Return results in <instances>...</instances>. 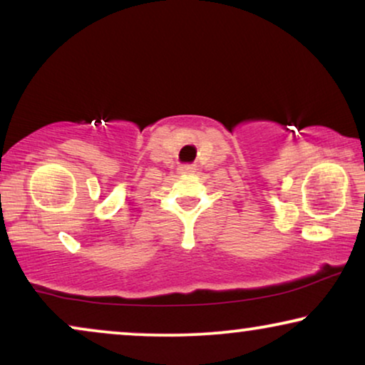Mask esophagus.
Wrapping results in <instances>:
<instances>
[{"label":"esophagus","mask_w":365,"mask_h":365,"mask_svg":"<svg viewBox=\"0 0 365 365\" xmlns=\"http://www.w3.org/2000/svg\"><path fill=\"white\" fill-rule=\"evenodd\" d=\"M179 173H181V174H192L194 166H191V164H184V166L179 168Z\"/></svg>","instance_id":"obj_1"}]
</instances>
